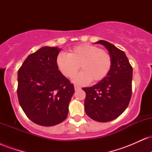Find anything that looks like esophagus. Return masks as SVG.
<instances>
[{
	"mask_svg": "<svg viewBox=\"0 0 152 152\" xmlns=\"http://www.w3.org/2000/svg\"><path fill=\"white\" fill-rule=\"evenodd\" d=\"M74 89H75V91L79 90L80 89V87L79 86H74Z\"/></svg>",
	"mask_w": 152,
	"mask_h": 152,
	"instance_id": "34e87169",
	"label": "esophagus"
}]
</instances>
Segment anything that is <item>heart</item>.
I'll list each match as a JSON object with an SVG mask.
<instances>
[{
	"label": "heart",
	"instance_id": "heart-1",
	"mask_svg": "<svg viewBox=\"0 0 152 152\" xmlns=\"http://www.w3.org/2000/svg\"><path fill=\"white\" fill-rule=\"evenodd\" d=\"M56 64L61 74L69 79L74 78L81 68L82 72L74 81L78 84H85L90 81L104 80L111 71L112 58L107 50L98 46L81 44L69 50L67 55L58 54Z\"/></svg>",
	"mask_w": 152,
	"mask_h": 152
}]
</instances>
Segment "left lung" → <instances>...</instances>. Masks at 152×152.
<instances>
[{"instance_id":"left-lung-1","label":"left lung","mask_w":152,"mask_h":152,"mask_svg":"<svg viewBox=\"0 0 152 152\" xmlns=\"http://www.w3.org/2000/svg\"><path fill=\"white\" fill-rule=\"evenodd\" d=\"M104 45L112 58V66L104 80L91 87L82 89L86 92L85 111L99 122L112 121L121 115L129 104L132 91V66L123 50L106 41Z\"/></svg>"}]
</instances>
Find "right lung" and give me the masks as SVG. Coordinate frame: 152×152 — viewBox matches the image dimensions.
Returning a JSON list of instances; mask_svg holds the SVG:
<instances>
[{
    "label": "right lung",
    "mask_w": 152,
    "mask_h": 152,
    "mask_svg": "<svg viewBox=\"0 0 152 152\" xmlns=\"http://www.w3.org/2000/svg\"><path fill=\"white\" fill-rule=\"evenodd\" d=\"M60 49L43 47L31 53L18 71V102L28 118L43 126L66 119L74 86L58 70Z\"/></svg>",
    "instance_id": "add662e5"
}]
</instances>
